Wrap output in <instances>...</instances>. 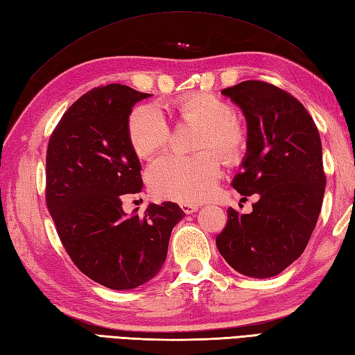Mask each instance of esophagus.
Listing matches in <instances>:
<instances>
[{
    "instance_id": "34e87169",
    "label": "esophagus",
    "mask_w": 355,
    "mask_h": 355,
    "mask_svg": "<svg viewBox=\"0 0 355 355\" xmlns=\"http://www.w3.org/2000/svg\"><path fill=\"white\" fill-rule=\"evenodd\" d=\"M180 207H182V211L184 214H192V212H196L198 209L197 205H191V203H182V205H180Z\"/></svg>"
}]
</instances>
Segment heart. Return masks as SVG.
Listing matches in <instances>:
<instances>
[{"label": "heart", "instance_id": "b5f03b06", "mask_svg": "<svg viewBox=\"0 0 355 355\" xmlns=\"http://www.w3.org/2000/svg\"><path fill=\"white\" fill-rule=\"evenodd\" d=\"M175 109L183 121L201 124L196 148L203 152L192 157L166 154L157 158L146 171V182L158 198L197 203L212 196L220 178V159L215 152L227 163L239 162L248 149L249 134L235 118L232 104L214 94L184 95ZM128 137L135 154L148 158L168 146L171 124L157 104H141L129 116Z\"/></svg>", "mask_w": 355, "mask_h": 355}]
</instances>
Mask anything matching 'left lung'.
<instances>
[{
  "mask_svg": "<svg viewBox=\"0 0 355 355\" xmlns=\"http://www.w3.org/2000/svg\"><path fill=\"white\" fill-rule=\"evenodd\" d=\"M248 120V155L232 186L243 198L259 193L251 214L229 207L215 243L240 274H280L306 248L320 215L326 173L322 141L309 112L294 95L248 80L221 90Z\"/></svg>",
  "mask_w": 355,
  "mask_h": 355,
  "instance_id": "left-lung-1",
  "label": "left lung"
}]
</instances>
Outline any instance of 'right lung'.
I'll return each mask as SVG.
<instances>
[{
  "label": "right lung",
  "mask_w": 355,
  "mask_h": 355,
  "mask_svg": "<svg viewBox=\"0 0 355 355\" xmlns=\"http://www.w3.org/2000/svg\"><path fill=\"white\" fill-rule=\"evenodd\" d=\"M149 94L107 85L81 95L55 126L46 154V206L73 265L110 289H134L159 272L177 203L123 211L126 193L141 192V164L128 137L137 101Z\"/></svg>",
  "instance_id": "add662e5"
}]
</instances>
